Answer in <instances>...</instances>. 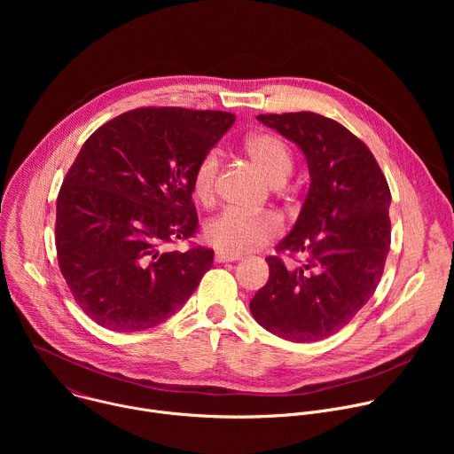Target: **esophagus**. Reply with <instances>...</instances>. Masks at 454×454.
Returning a JSON list of instances; mask_svg holds the SVG:
<instances>
[{"instance_id": "1", "label": "esophagus", "mask_w": 454, "mask_h": 454, "mask_svg": "<svg viewBox=\"0 0 454 454\" xmlns=\"http://www.w3.org/2000/svg\"><path fill=\"white\" fill-rule=\"evenodd\" d=\"M240 254H230V253H215V262H239L240 261Z\"/></svg>"}]
</instances>
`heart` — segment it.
<instances>
[{
  "mask_svg": "<svg viewBox=\"0 0 454 454\" xmlns=\"http://www.w3.org/2000/svg\"><path fill=\"white\" fill-rule=\"evenodd\" d=\"M244 149L254 167L261 170L271 184L286 181L293 168V156L287 144L275 133L251 135ZM219 170L217 153L205 154L193 168L192 192L193 198L208 203L214 196L215 177ZM280 233V221L273 214H240L223 212L205 224V239L221 253L240 254L264 246Z\"/></svg>",
  "mask_w": 454,
  "mask_h": 454,
  "instance_id": "b5f03b06",
  "label": "heart"
}]
</instances>
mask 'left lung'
Instances as JSON below:
<instances>
[{"instance_id": "obj_1", "label": "left lung", "mask_w": 454, "mask_h": 454, "mask_svg": "<svg viewBox=\"0 0 454 454\" xmlns=\"http://www.w3.org/2000/svg\"><path fill=\"white\" fill-rule=\"evenodd\" d=\"M303 154L307 198L278 251L305 262L287 270L268 256L270 280L251 303L258 325L294 343L329 338L373 296L390 251L392 196L370 149L317 113L258 114Z\"/></svg>"}]
</instances>
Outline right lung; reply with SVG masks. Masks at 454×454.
Segmentation results:
<instances>
[{
    "label": "right lung",
    "mask_w": 454,
    "mask_h": 454,
    "mask_svg": "<svg viewBox=\"0 0 454 454\" xmlns=\"http://www.w3.org/2000/svg\"><path fill=\"white\" fill-rule=\"evenodd\" d=\"M224 111H127L82 145L57 198L55 246L75 301L114 333L167 321L212 268L214 249L165 251L198 228L192 176L233 125Z\"/></svg>",
    "instance_id": "1"
}]
</instances>
